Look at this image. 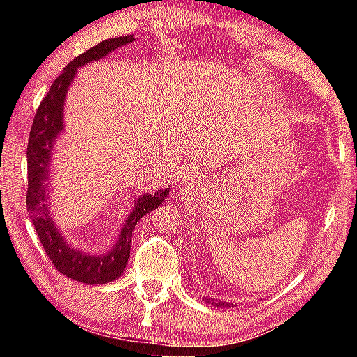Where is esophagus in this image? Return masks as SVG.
Returning a JSON list of instances; mask_svg holds the SVG:
<instances>
[{"label": "esophagus", "instance_id": "obj_1", "mask_svg": "<svg viewBox=\"0 0 357 357\" xmlns=\"http://www.w3.org/2000/svg\"><path fill=\"white\" fill-rule=\"evenodd\" d=\"M188 177H190V175H188Z\"/></svg>", "mask_w": 357, "mask_h": 357}]
</instances>
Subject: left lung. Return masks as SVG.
Returning a JSON list of instances; mask_svg holds the SVG:
<instances>
[{
    "instance_id": "8db88e82",
    "label": "left lung",
    "mask_w": 357,
    "mask_h": 357,
    "mask_svg": "<svg viewBox=\"0 0 357 357\" xmlns=\"http://www.w3.org/2000/svg\"><path fill=\"white\" fill-rule=\"evenodd\" d=\"M208 301V299H206ZM209 302V301H208ZM214 304H216V307H232V304H229V302H222V301H218V302H214Z\"/></svg>"
}]
</instances>
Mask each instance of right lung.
Returning a JSON list of instances; mask_svg holds the SVG:
<instances>
[{
    "label": "right lung",
    "instance_id": "obj_1",
    "mask_svg": "<svg viewBox=\"0 0 357 357\" xmlns=\"http://www.w3.org/2000/svg\"><path fill=\"white\" fill-rule=\"evenodd\" d=\"M133 40V36L109 38V40L100 42L99 45L81 53L70 65H66L61 75L53 81L50 91L47 92V96L38 105L36 116H33L31 135H29L26 203L33 227H36L43 250L50 258L53 266L61 275L75 281L86 282V284H105V282L116 280L123 273L126 261L130 258L131 234H133L136 222L144 214L160 206V203L169 195V188H165L146 193L138 198L133 211L126 218L125 226L121 227L119 242L105 255H91V253L73 248L65 241V237L58 232L50 218V209L45 204L48 198L45 180L48 178V164L52 162V148L56 136L63 130V104H65L66 91L76 75L77 68L89 61L104 58L107 53Z\"/></svg>",
    "mask_w": 357,
    "mask_h": 357
}]
</instances>
